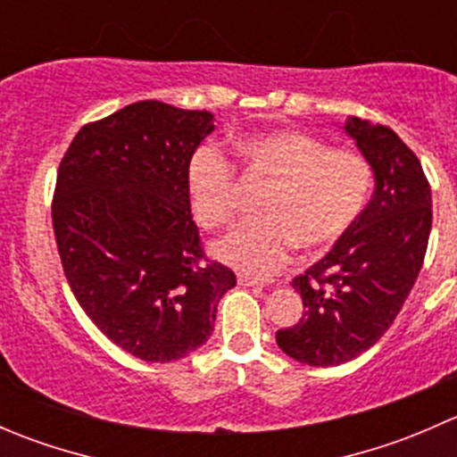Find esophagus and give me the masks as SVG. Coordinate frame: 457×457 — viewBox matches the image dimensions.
Listing matches in <instances>:
<instances>
[{"mask_svg":"<svg viewBox=\"0 0 457 457\" xmlns=\"http://www.w3.org/2000/svg\"><path fill=\"white\" fill-rule=\"evenodd\" d=\"M238 285H243V287H262L261 280L252 278V276H238Z\"/></svg>","mask_w":457,"mask_h":457,"instance_id":"34e87169","label":"esophagus"}]
</instances>
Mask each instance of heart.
Here are the masks:
<instances>
[{
	"instance_id": "heart-1",
	"label": "heart",
	"mask_w": 457,
	"mask_h": 457,
	"mask_svg": "<svg viewBox=\"0 0 457 457\" xmlns=\"http://www.w3.org/2000/svg\"><path fill=\"white\" fill-rule=\"evenodd\" d=\"M238 168L267 186L256 203L261 220L214 245L216 258L250 276H271L294 250L320 256L338 245L370 201V161L301 130H271L237 143ZM186 192L201 228L220 229L237 216V183L228 156L214 145L192 152Z\"/></svg>"
}]
</instances>
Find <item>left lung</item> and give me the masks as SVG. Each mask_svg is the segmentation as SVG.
<instances>
[{
  "label": "left lung",
  "instance_id": "8db88e82",
  "mask_svg": "<svg viewBox=\"0 0 457 457\" xmlns=\"http://www.w3.org/2000/svg\"><path fill=\"white\" fill-rule=\"evenodd\" d=\"M345 132L370 161L376 190L347 237L292 280L305 312L276 331V343L310 367L343 365L382 338L420 274L431 232V187L407 143L358 117Z\"/></svg>",
  "mask_w": 457,
  "mask_h": 457
}]
</instances>
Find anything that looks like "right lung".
<instances>
[{"label": "right lung", "mask_w": 457, "mask_h": 457, "mask_svg": "<svg viewBox=\"0 0 457 457\" xmlns=\"http://www.w3.org/2000/svg\"><path fill=\"white\" fill-rule=\"evenodd\" d=\"M212 119L137 101L81 128L59 165L53 228L68 285L96 329L145 362L196 352L237 285L203 254L186 192Z\"/></svg>", "instance_id": "right-lung-1"}]
</instances>
